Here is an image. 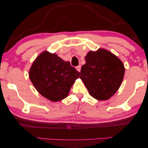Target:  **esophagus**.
Instances as JSON below:
<instances>
[{
    "instance_id": "34e87169",
    "label": "esophagus",
    "mask_w": 148,
    "mask_h": 148,
    "mask_svg": "<svg viewBox=\"0 0 148 148\" xmlns=\"http://www.w3.org/2000/svg\"><path fill=\"white\" fill-rule=\"evenodd\" d=\"M76 69L77 70V71L80 72V71H81V66L79 65V66H76Z\"/></svg>"
}]
</instances>
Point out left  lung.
I'll use <instances>...</instances> for the list:
<instances>
[{
  "label": "left lung",
  "instance_id": "obj_1",
  "mask_svg": "<svg viewBox=\"0 0 148 148\" xmlns=\"http://www.w3.org/2000/svg\"><path fill=\"white\" fill-rule=\"evenodd\" d=\"M80 79L89 94L99 100H106L117 92L122 84L125 67L122 61L108 50L100 48L90 51L85 57Z\"/></svg>",
  "mask_w": 148,
  "mask_h": 148
}]
</instances>
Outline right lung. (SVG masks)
<instances>
[{"mask_svg":"<svg viewBox=\"0 0 148 148\" xmlns=\"http://www.w3.org/2000/svg\"><path fill=\"white\" fill-rule=\"evenodd\" d=\"M29 77L42 96L58 102L68 96L75 81L79 77V72L57 54L44 51L32 63Z\"/></svg>","mask_w":148,"mask_h":148,"instance_id":"1","label":"right lung"}]
</instances>
